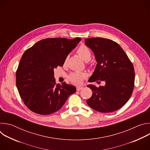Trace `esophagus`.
<instances>
[{
	"label": "esophagus",
	"mask_w": 150,
	"mask_h": 150,
	"mask_svg": "<svg viewBox=\"0 0 150 150\" xmlns=\"http://www.w3.org/2000/svg\"><path fill=\"white\" fill-rule=\"evenodd\" d=\"M82 88H83V87H76V91H80L81 90H82Z\"/></svg>",
	"instance_id": "esophagus-1"
}]
</instances>
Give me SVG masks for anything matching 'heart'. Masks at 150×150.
I'll return each instance as SVG.
<instances>
[{"label":"heart","mask_w":150,"mask_h":150,"mask_svg":"<svg viewBox=\"0 0 150 150\" xmlns=\"http://www.w3.org/2000/svg\"><path fill=\"white\" fill-rule=\"evenodd\" d=\"M77 53L85 60L88 61L91 57V52L90 49L84 45H81L76 50ZM68 61V57H67L64 61V63H67ZM87 77V74L81 72H74L70 74L68 76L69 80L74 84L80 85L82 83L83 79Z\"/></svg>","instance_id":"1"}]
</instances>
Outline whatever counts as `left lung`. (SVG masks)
<instances>
[{"instance_id": "1", "label": "left lung", "mask_w": 150, "mask_h": 150, "mask_svg": "<svg viewBox=\"0 0 150 150\" xmlns=\"http://www.w3.org/2000/svg\"><path fill=\"white\" fill-rule=\"evenodd\" d=\"M85 41L94 52L97 62L88 81L105 82L104 86L99 87L88 85L93 95L87 103L100 112L116 111L126 103L132 94L135 82L133 64L122 48L113 40L93 37L85 39Z\"/></svg>"}]
</instances>
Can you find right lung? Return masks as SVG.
I'll list each match as a JSON object with an SVG mask.
<instances>
[{"label":"right lung","mask_w":150,"mask_h":150,"mask_svg":"<svg viewBox=\"0 0 150 150\" xmlns=\"http://www.w3.org/2000/svg\"><path fill=\"white\" fill-rule=\"evenodd\" d=\"M81 40L50 38L28 49L16 72V85L25 105L32 112L47 115L62 108L76 88L65 82L56 84L54 69L62 67L69 53Z\"/></svg>","instance_id":"obj_1"}]
</instances>
